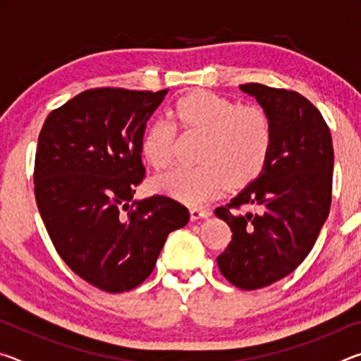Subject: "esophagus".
Returning <instances> with one entry per match:
<instances>
[{
    "label": "esophagus",
    "mask_w": 361,
    "mask_h": 361,
    "mask_svg": "<svg viewBox=\"0 0 361 361\" xmlns=\"http://www.w3.org/2000/svg\"><path fill=\"white\" fill-rule=\"evenodd\" d=\"M210 212L204 209V207H192L191 209V219L195 221V219H202V218H209Z\"/></svg>",
    "instance_id": "34e87169"
}]
</instances>
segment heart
Wrapping results in <instances>:
<instances>
[{
    "label": "heart",
    "instance_id": "b5f03b06",
    "mask_svg": "<svg viewBox=\"0 0 361 361\" xmlns=\"http://www.w3.org/2000/svg\"><path fill=\"white\" fill-rule=\"evenodd\" d=\"M172 118L151 122L142 138V154L152 167H166L172 157L176 127L200 135L195 167H173L159 175L154 188L183 202L197 205L210 199L224 183L245 186L258 178L274 148V124L261 106H242L212 92L181 97Z\"/></svg>",
    "mask_w": 361,
    "mask_h": 361
}]
</instances>
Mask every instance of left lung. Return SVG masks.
<instances>
[{"label":"left lung","instance_id":"8db88e82","mask_svg":"<svg viewBox=\"0 0 361 361\" xmlns=\"http://www.w3.org/2000/svg\"><path fill=\"white\" fill-rule=\"evenodd\" d=\"M271 116L274 148L258 178L218 207L232 240L218 256L224 279L258 290L291 274L310 253L331 207L334 151L322 113L295 90L242 84ZM242 206L258 212L242 214Z\"/></svg>","mask_w":361,"mask_h":361}]
</instances>
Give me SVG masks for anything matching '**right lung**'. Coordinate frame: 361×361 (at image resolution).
Here are the masks:
<instances>
[{
	"mask_svg": "<svg viewBox=\"0 0 361 361\" xmlns=\"http://www.w3.org/2000/svg\"><path fill=\"white\" fill-rule=\"evenodd\" d=\"M169 90H84L47 116L35 157V197L66 266L108 293L149 277L189 210L167 195L133 200L145 178L146 122Z\"/></svg>",
	"mask_w": 361,
	"mask_h": 361,
	"instance_id": "obj_1",
	"label": "right lung"
}]
</instances>
